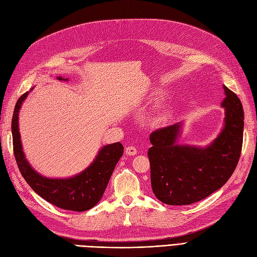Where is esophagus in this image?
I'll list each match as a JSON object with an SVG mask.
<instances>
[{
    "label": "esophagus",
    "instance_id": "esophagus-1",
    "mask_svg": "<svg viewBox=\"0 0 257 257\" xmlns=\"http://www.w3.org/2000/svg\"><path fill=\"white\" fill-rule=\"evenodd\" d=\"M125 154L126 155H130V156H133V155H136L137 154V150L135 147L133 146H128L125 148Z\"/></svg>",
    "mask_w": 257,
    "mask_h": 257
}]
</instances>
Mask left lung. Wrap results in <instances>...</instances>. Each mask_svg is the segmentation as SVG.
<instances>
[{
    "mask_svg": "<svg viewBox=\"0 0 257 257\" xmlns=\"http://www.w3.org/2000/svg\"><path fill=\"white\" fill-rule=\"evenodd\" d=\"M224 126L205 148L180 146L182 123L154 131L148 156L155 197L168 205H189L220 189L239 161L243 138V109L239 98L223 86Z\"/></svg>",
    "mask_w": 257,
    "mask_h": 257,
    "instance_id": "left-lung-1",
    "label": "left lung"
}]
</instances>
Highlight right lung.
I'll return each instance as SVG.
<instances>
[{
	"label": "right lung",
	"instance_id": "right-lung-1",
	"mask_svg": "<svg viewBox=\"0 0 257 257\" xmlns=\"http://www.w3.org/2000/svg\"><path fill=\"white\" fill-rule=\"evenodd\" d=\"M57 78L68 81L61 76ZM28 94L29 91L17 101L12 121L14 154L22 176L38 196L59 208L73 211L92 208L101 200L124 148L120 143L103 147L89 167L71 178L50 179L39 174L26 161L19 132V110Z\"/></svg>",
	"mask_w": 257,
	"mask_h": 257
}]
</instances>
